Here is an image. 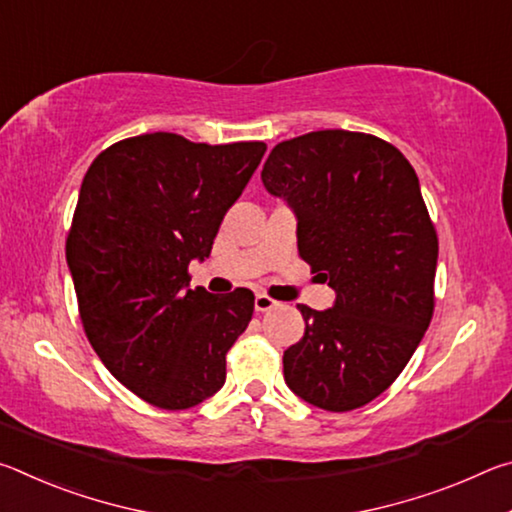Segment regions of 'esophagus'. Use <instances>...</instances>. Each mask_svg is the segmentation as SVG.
<instances>
[{
	"mask_svg": "<svg viewBox=\"0 0 512 512\" xmlns=\"http://www.w3.org/2000/svg\"><path fill=\"white\" fill-rule=\"evenodd\" d=\"M273 307H277V300H273L271 296H266V293H257V296H255V311L264 314V311H271Z\"/></svg>",
	"mask_w": 512,
	"mask_h": 512,
	"instance_id": "esophagus-1",
	"label": "esophagus"
}]
</instances>
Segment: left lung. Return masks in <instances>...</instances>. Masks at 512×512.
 <instances>
[{"instance_id":"8db88e82","label":"left lung","mask_w":512,"mask_h":512,"mask_svg":"<svg viewBox=\"0 0 512 512\" xmlns=\"http://www.w3.org/2000/svg\"><path fill=\"white\" fill-rule=\"evenodd\" d=\"M262 183L298 216V253L336 291L332 309L298 305L305 336L284 379L318 409L375 400L413 357L433 316L438 235L418 176L368 133L314 131L280 142Z\"/></svg>"}]
</instances>
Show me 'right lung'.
Instances as JSON below:
<instances>
[{
    "label": "right lung",
    "instance_id": "obj_1",
    "mask_svg": "<svg viewBox=\"0 0 512 512\" xmlns=\"http://www.w3.org/2000/svg\"><path fill=\"white\" fill-rule=\"evenodd\" d=\"M264 142L196 144L176 133L128 137L85 173L65 253L81 323L112 377L144 402L183 411L225 381V354L255 296L189 289Z\"/></svg>",
    "mask_w": 512,
    "mask_h": 512
}]
</instances>
